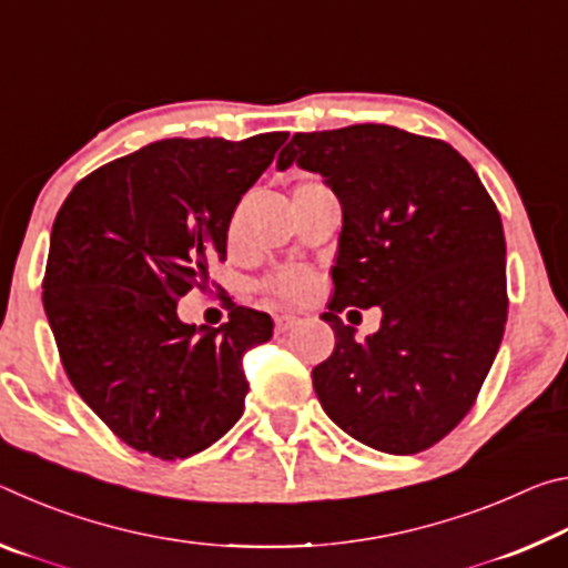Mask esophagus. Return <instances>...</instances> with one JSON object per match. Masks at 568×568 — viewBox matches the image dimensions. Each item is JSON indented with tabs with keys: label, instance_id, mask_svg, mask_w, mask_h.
Wrapping results in <instances>:
<instances>
[{
	"label": "esophagus",
	"instance_id": "esophagus-1",
	"mask_svg": "<svg viewBox=\"0 0 568 568\" xmlns=\"http://www.w3.org/2000/svg\"><path fill=\"white\" fill-rule=\"evenodd\" d=\"M295 323H297V318H295V315H291V313L277 315V318H275V333H287Z\"/></svg>",
	"mask_w": 568,
	"mask_h": 568
}]
</instances>
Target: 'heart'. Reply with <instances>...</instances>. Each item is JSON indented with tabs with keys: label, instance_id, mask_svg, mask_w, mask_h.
I'll use <instances>...</instances> for the list:
<instances>
[{
	"label": "heart",
	"instance_id": "heart-1",
	"mask_svg": "<svg viewBox=\"0 0 568 568\" xmlns=\"http://www.w3.org/2000/svg\"><path fill=\"white\" fill-rule=\"evenodd\" d=\"M313 187H321V182L318 180H303V182H297L293 192H303V190H313ZM311 285H313V277H311V273L305 271V267H283V271H277V273L267 277L263 287L271 295L281 297V301L297 303L307 295Z\"/></svg>",
	"mask_w": 568,
	"mask_h": 568
}]
</instances>
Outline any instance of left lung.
Instances as JSON below:
<instances>
[{
  "label": "left lung",
  "mask_w": 568,
  "mask_h": 568,
  "mask_svg": "<svg viewBox=\"0 0 568 568\" xmlns=\"http://www.w3.org/2000/svg\"><path fill=\"white\" fill-rule=\"evenodd\" d=\"M323 175L343 207L328 361L313 368L323 410L383 454L426 450L464 420L508 315L501 215L476 170L444 140L390 124L297 132L277 170ZM378 304L358 344L337 315Z\"/></svg>",
  "instance_id": "8db88e82"
}]
</instances>
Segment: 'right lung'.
Returning <instances> with one entry per match:
<instances>
[{"label": "right lung", "mask_w": 568, "mask_h": 568, "mask_svg": "<svg viewBox=\"0 0 568 568\" xmlns=\"http://www.w3.org/2000/svg\"><path fill=\"white\" fill-rule=\"evenodd\" d=\"M285 140L152 142L77 182L54 217L42 301L64 373L140 454H200L243 416V353L271 341V315L235 305L207 331L178 301L205 291L240 197Z\"/></svg>", "instance_id": "obj_1"}]
</instances>
